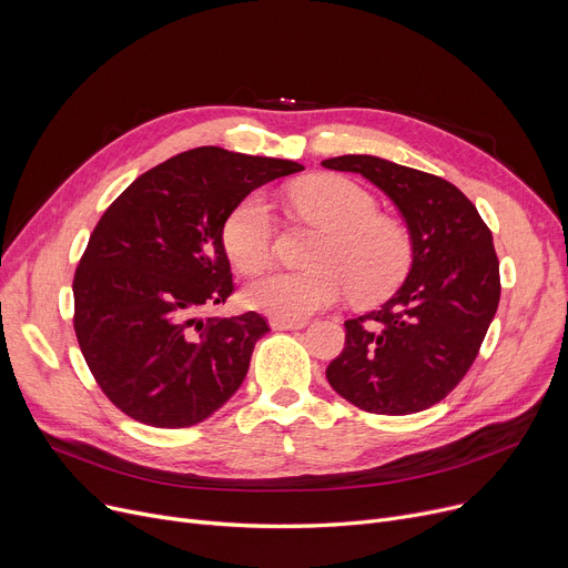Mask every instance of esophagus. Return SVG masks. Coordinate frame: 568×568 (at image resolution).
<instances>
[{
	"label": "esophagus",
	"mask_w": 568,
	"mask_h": 568,
	"mask_svg": "<svg viewBox=\"0 0 568 568\" xmlns=\"http://www.w3.org/2000/svg\"><path fill=\"white\" fill-rule=\"evenodd\" d=\"M272 326H274L276 332H290V329H304L306 322L304 320H281V317H274Z\"/></svg>",
	"instance_id": "1"
}]
</instances>
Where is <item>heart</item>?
<instances>
[{"instance_id":"obj_1","label":"heart","mask_w":568,"mask_h":568,"mask_svg":"<svg viewBox=\"0 0 568 568\" xmlns=\"http://www.w3.org/2000/svg\"><path fill=\"white\" fill-rule=\"evenodd\" d=\"M300 212L326 227L306 272H274L246 290V304L281 320H304L352 294L356 304L389 296L409 274L414 244L409 230L379 214L373 193L338 174L306 179L290 191ZM276 242L274 206L264 193H248L223 223V246L244 274L272 262Z\"/></svg>"}]
</instances>
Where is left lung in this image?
Returning a JSON list of instances; mask_svg holds the SVG:
<instances>
[{
	"label": "left lung",
	"instance_id": "1",
	"mask_svg": "<svg viewBox=\"0 0 568 568\" xmlns=\"http://www.w3.org/2000/svg\"><path fill=\"white\" fill-rule=\"evenodd\" d=\"M356 172L403 214L414 260L389 302L345 322V347L326 368L334 392L373 414H414L467 375L499 304V262L476 206L442 176L366 154L322 161Z\"/></svg>",
	"mask_w": 568,
	"mask_h": 568
}]
</instances>
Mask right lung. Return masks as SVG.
<instances>
[{
  "instance_id": "right-lung-1",
  "label": "right lung",
  "mask_w": 568,
  "mask_h": 568,
  "mask_svg": "<svg viewBox=\"0 0 568 568\" xmlns=\"http://www.w3.org/2000/svg\"><path fill=\"white\" fill-rule=\"evenodd\" d=\"M304 170L197 146L140 174L97 223L75 268L73 326L101 392L131 419L189 428L242 386L262 315L197 320L234 290L223 223L251 191Z\"/></svg>"
}]
</instances>
